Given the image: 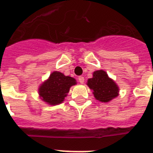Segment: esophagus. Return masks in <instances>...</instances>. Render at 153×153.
<instances>
[{"instance_id":"34e87169","label":"esophagus","mask_w":153,"mask_h":153,"mask_svg":"<svg viewBox=\"0 0 153 153\" xmlns=\"http://www.w3.org/2000/svg\"><path fill=\"white\" fill-rule=\"evenodd\" d=\"M79 82L82 84L83 83V82H84V77H82V76L79 77Z\"/></svg>"}]
</instances>
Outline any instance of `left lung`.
Instances as JSON below:
<instances>
[{
	"label": "left lung",
	"mask_w": 153,
	"mask_h": 153,
	"mask_svg": "<svg viewBox=\"0 0 153 153\" xmlns=\"http://www.w3.org/2000/svg\"><path fill=\"white\" fill-rule=\"evenodd\" d=\"M87 86L93 90L94 98L99 102H108L119 94V87L116 82L102 70L94 72L93 78L87 81Z\"/></svg>",
	"instance_id": "obj_1"
}]
</instances>
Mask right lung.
I'll list each match as a JSON object with an SVG mask.
<instances>
[{
    "label": "right lung",
    "instance_id": "1",
    "mask_svg": "<svg viewBox=\"0 0 153 153\" xmlns=\"http://www.w3.org/2000/svg\"><path fill=\"white\" fill-rule=\"evenodd\" d=\"M75 84L76 80L74 78L65 76L61 72L54 71L39 86V97L48 105H59L64 101L71 86Z\"/></svg>",
    "mask_w": 153,
    "mask_h": 153
}]
</instances>
